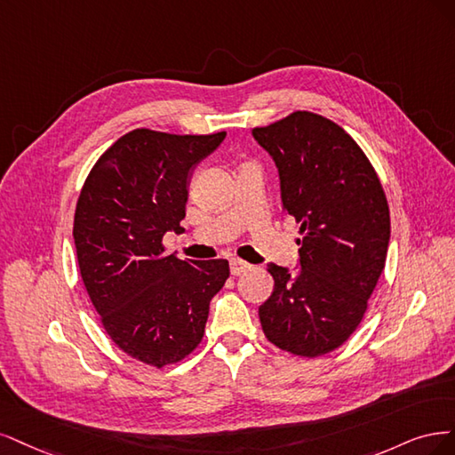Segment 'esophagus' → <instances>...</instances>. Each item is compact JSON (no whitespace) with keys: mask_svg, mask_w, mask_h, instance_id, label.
I'll list each match as a JSON object with an SVG mask.
<instances>
[{"mask_svg":"<svg viewBox=\"0 0 455 455\" xmlns=\"http://www.w3.org/2000/svg\"><path fill=\"white\" fill-rule=\"evenodd\" d=\"M251 270V265L249 262L242 260V259H230V272L232 275H242L245 272Z\"/></svg>","mask_w":455,"mask_h":455,"instance_id":"34e87169","label":"esophagus"}]
</instances>
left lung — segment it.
<instances>
[{
	"label": "left lung",
	"mask_w": 455,
	"mask_h": 455,
	"mask_svg": "<svg viewBox=\"0 0 455 455\" xmlns=\"http://www.w3.org/2000/svg\"><path fill=\"white\" fill-rule=\"evenodd\" d=\"M253 138L280 173L282 206L300 223L297 272L268 262L267 339L295 355L342 346L366 312L389 245L382 183L359 145L325 116L295 111Z\"/></svg>",
	"instance_id": "8db88e82"
}]
</instances>
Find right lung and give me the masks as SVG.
<instances>
[{"label":"right lung","instance_id":"add662e5","mask_svg":"<svg viewBox=\"0 0 455 455\" xmlns=\"http://www.w3.org/2000/svg\"><path fill=\"white\" fill-rule=\"evenodd\" d=\"M227 138L132 130L98 158L73 221L86 292L111 340L153 366L178 363L204 336L210 302L228 260L164 253L166 232H183L195 168Z\"/></svg>","mask_w":455,"mask_h":455}]
</instances>
